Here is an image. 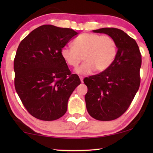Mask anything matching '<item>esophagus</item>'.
<instances>
[{"label":"esophagus","mask_w":153,"mask_h":153,"mask_svg":"<svg viewBox=\"0 0 153 153\" xmlns=\"http://www.w3.org/2000/svg\"><path fill=\"white\" fill-rule=\"evenodd\" d=\"M79 79H80V80H81V82L82 83L83 82V79H84V77H83L82 76H79Z\"/></svg>","instance_id":"obj_1"}]
</instances>
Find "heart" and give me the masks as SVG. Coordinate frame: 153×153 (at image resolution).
<instances>
[{
  "mask_svg": "<svg viewBox=\"0 0 153 153\" xmlns=\"http://www.w3.org/2000/svg\"><path fill=\"white\" fill-rule=\"evenodd\" d=\"M73 46H64L61 55L65 62L72 67L78 66L84 56L86 61L76 70L77 74L81 75L91 74L95 69L98 72L107 70L117 53V43L108 35L82 33L75 39Z\"/></svg>",
  "mask_w": 153,
  "mask_h": 153,
  "instance_id": "1",
  "label": "heart"
}]
</instances>
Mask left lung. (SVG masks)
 Returning a JSON list of instances; mask_svg holds the SVG:
<instances>
[{
    "mask_svg": "<svg viewBox=\"0 0 153 153\" xmlns=\"http://www.w3.org/2000/svg\"><path fill=\"white\" fill-rule=\"evenodd\" d=\"M93 32L111 36L117 53L107 70L84 79L88 87L86 108L95 120L111 121L126 112L138 92L142 55L135 40L121 30L105 27Z\"/></svg>",
    "mask_w": 153,
    "mask_h": 153,
    "instance_id": "8db88e82",
    "label": "left lung"
}]
</instances>
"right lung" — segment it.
I'll return each instance as SVG.
<instances>
[{"label":"right lung","mask_w":153,"mask_h":153,"mask_svg":"<svg viewBox=\"0 0 153 153\" xmlns=\"http://www.w3.org/2000/svg\"><path fill=\"white\" fill-rule=\"evenodd\" d=\"M77 32L44 25L30 32L18 46L14 59L15 87L33 117L43 121L65 115L67 102L80 84L61 55V48Z\"/></svg>","instance_id":"obj_1"}]
</instances>
